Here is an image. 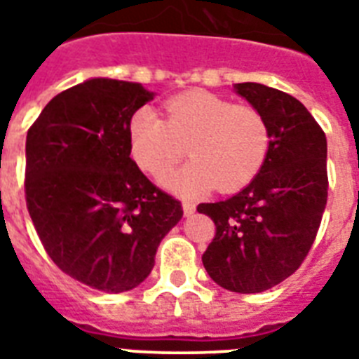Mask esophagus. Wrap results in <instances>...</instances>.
<instances>
[{"label": "esophagus", "mask_w": 359, "mask_h": 359, "mask_svg": "<svg viewBox=\"0 0 359 359\" xmlns=\"http://www.w3.org/2000/svg\"><path fill=\"white\" fill-rule=\"evenodd\" d=\"M182 210H184V216H191V214L196 212V205L190 201L182 203Z\"/></svg>", "instance_id": "1"}]
</instances>
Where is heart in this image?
Returning <instances> with one entry per match:
<instances>
[{
    "label": "heart",
    "mask_w": 359,
    "mask_h": 359,
    "mask_svg": "<svg viewBox=\"0 0 359 359\" xmlns=\"http://www.w3.org/2000/svg\"><path fill=\"white\" fill-rule=\"evenodd\" d=\"M130 154L149 175L173 168L188 154L186 168L162 177L184 194L218 188L236 191L261 171L270 149L264 115L251 104H233L208 91H188L165 102V121L151 108L137 109L128 123Z\"/></svg>",
    "instance_id": "b5f03b06"
}]
</instances>
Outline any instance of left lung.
Masks as SVG:
<instances>
[{
  "instance_id": "1",
  "label": "left lung",
  "mask_w": 359,
  "mask_h": 359,
  "mask_svg": "<svg viewBox=\"0 0 359 359\" xmlns=\"http://www.w3.org/2000/svg\"><path fill=\"white\" fill-rule=\"evenodd\" d=\"M270 128V149L257 177L236 196L201 203L216 235L203 253L208 276L227 290L251 294L300 268L328 201L326 135L300 100L261 86L236 83Z\"/></svg>"
}]
</instances>
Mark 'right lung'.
<instances>
[{"mask_svg":"<svg viewBox=\"0 0 359 359\" xmlns=\"http://www.w3.org/2000/svg\"><path fill=\"white\" fill-rule=\"evenodd\" d=\"M154 93L93 78L59 93L27 130L25 203L44 250L76 281L124 292L151 273L182 205L130 158V117Z\"/></svg>","mask_w":359,"mask_h":359,"instance_id":"obj_1","label":"right lung"}]
</instances>
